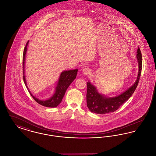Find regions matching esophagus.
Masks as SVG:
<instances>
[{"mask_svg":"<svg viewBox=\"0 0 156 156\" xmlns=\"http://www.w3.org/2000/svg\"><path fill=\"white\" fill-rule=\"evenodd\" d=\"M82 73V74L83 75H88L91 73V71L88 68H85L83 69Z\"/></svg>","mask_w":156,"mask_h":156,"instance_id":"34e87169","label":"esophagus"}]
</instances>
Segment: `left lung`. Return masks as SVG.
Listing matches in <instances>:
<instances>
[{
    "mask_svg": "<svg viewBox=\"0 0 156 156\" xmlns=\"http://www.w3.org/2000/svg\"><path fill=\"white\" fill-rule=\"evenodd\" d=\"M136 57L139 64V71L136 81L132 86L119 95L114 97H105L99 94L97 88L90 82H87V104L90 111L102 115L113 112L119 109L120 106L133 95L139 83L142 68V56L139 48H138L137 51Z\"/></svg>",
    "mask_w": 156,
    "mask_h": 156,
    "instance_id": "1",
    "label": "left lung"
}]
</instances>
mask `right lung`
<instances>
[{
    "label": "right lung",
    "mask_w": 156,
    "mask_h": 156,
    "mask_svg": "<svg viewBox=\"0 0 156 156\" xmlns=\"http://www.w3.org/2000/svg\"><path fill=\"white\" fill-rule=\"evenodd\" d=\"M29 41H28L26 44L25 48L24 49V51H23V80L24 82V83L28 89L31 96L33 97V98L37 102L38 104H40L41 105H43L45 107H50V108L57 107L61 102V101L64 96L65 93L68 87L76 78L77 72H78V69L68 70V71H64L61 73L57 85L55 89L54 94L50 98L45 101H41L37 99V98L34 97L32 95V94L30 92V90L27 87L25 75H24V63H25L26 54L27 52V47L29 44Z\"/></svg>",
    "instance_id": "1"
}]
</instances>
